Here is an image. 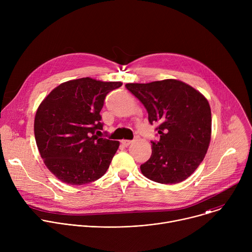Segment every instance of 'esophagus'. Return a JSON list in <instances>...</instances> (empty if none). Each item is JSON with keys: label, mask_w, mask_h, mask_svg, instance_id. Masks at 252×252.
<instances>
[{"label": "esophagus", "mask_w": 252, "mask_h": 252, "mask_svg": "<svg viewBox=\"0 0 252 252\" xmlns=\"http://www.w3.org/2000/svg\"><path fill=\"white\" fill-rule=\"evenodd\" d=\"M122 143H123V146H124V147H128L129 145H131V143H132V140L123 139V140H122Z\"/></svg>", "instance_id": "34e87169"}]
</instances>
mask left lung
Here are the masks:
<instances>
[{"mask_svg": "<svg viewBox=\"0 0 252 252\" xmlns=\"http://www.w3.org/2000/svg\"><path fill=\"white\" fill-rule=\"evenodd\" d=\"M145 105L158 141H152V157L140 165L142 174L156 183L184 182L203 160L211 137V111L207 99L177 80L126 84Z\"/></svg>", "mask_w": 252, "mask_h": 252, "instance_id": "1", "label": "left lung"}]
</instances>
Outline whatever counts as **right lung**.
Listing matches in <instances>:
<instances>
[{"instance_id":"obj_1","label":"right lung","mask_w":252,"mask_h":252,"mask_svg":"<svg viewBox=\"0 0 252 252\" xmlns=\"http://www.w3.org/2000/svg\"><path fill=\"white\" fill-rule=\"evenodd\" d=\"M121 82L82 78L61 84L38 107L33 130L45 164L61 182L90 184L109 168L120 142L99 137L106 94Z\"/></svg>"}]
</instances>
